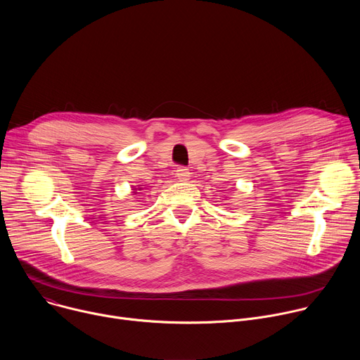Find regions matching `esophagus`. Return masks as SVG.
<instances>
[{
	"instance_id": "34e87169",
	"label": "esophagus",
	"mask_w": 360,
	"mask_h": 360,
	"mask_svg": "<svg viewBox=\"0 0 360 360\" xmlns=\"http://www.w3.org/2000/svg\"><path fill=\"white\" fill-rule=\"evenodd\" d=\"M176 178L181 181V182H186L188 179H189V176H191V172L186 169V168H184V167H179L178 169H176Z\"/></svg>"
}]
</instances>
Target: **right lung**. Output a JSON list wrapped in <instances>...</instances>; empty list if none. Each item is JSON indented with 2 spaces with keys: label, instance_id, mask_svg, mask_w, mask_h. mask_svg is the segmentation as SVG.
I'll return each mask as SVG.
<instances>
[{
  "label": "right lung",
  "instance_id": "1",
  "mask_svg": "<svg viewBox=\"0 0 360 360\" xmlns=\"http://www.w3.org/2000/svg\"><path fill=\"white\" fill-rule=\"evenodd\" d=\"M136 191H141V188H138V189H136V188H134V189H132V192H134V193H138Z\"/></svg>",
  "mask_w": 360,
  "mask_h": 360
}]
</instances>
